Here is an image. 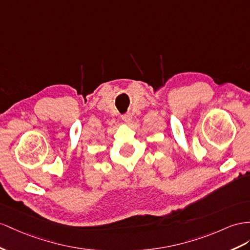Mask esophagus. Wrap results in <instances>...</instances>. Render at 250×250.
<instances>
[{
	"label": "esophagus",
	"instance_id": "1",
	"mask_svg": "<svg viewBox=\"0 0 250 250\" xmlns=\"http://www.w3.org/2000/svg\"><path fill=\"white\" fill-rule=\"evenodd\" d=\"M121 118H123V120L125 121V123H126V124H130L131 121H132L131 114H125V115H123V116H121Z\"/></svg>",
	"mask_w": 250,
	"mask_h": 250
}]
</instances>
